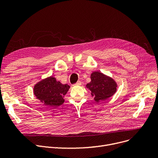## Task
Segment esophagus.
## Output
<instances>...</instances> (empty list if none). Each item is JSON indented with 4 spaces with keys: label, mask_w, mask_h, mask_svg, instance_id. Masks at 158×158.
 Here are the masks:
<instances>
[{
    "label": "esophagus",
    "mask_w": 158,
    "mask_h": 158,
    "mask_svg": "<svg viewBox=\"0 0 158 158\" xmlns=\"http://www.w3.org/2000/svg\"><path fill=\"white\" fill-rule=\"evenodd\" d=\"M81 85V81H77L76 84H74L73 86H80Z\"/></svg>",
    "instance_id": "esophagus-1"
}]
</instances>
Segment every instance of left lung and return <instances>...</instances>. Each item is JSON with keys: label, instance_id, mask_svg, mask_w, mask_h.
<instances>
[{"label": "left lung", "instance_id": "obj_1", "mask_svg": "<svg viewBox=\"0 0 158 158\" xmlns=\"http://www.w3.org/2000/svg\"><path fill=\"white\" fill-rule=\"evenodd\" d=\"M91 82L85 88L91 92L94 101L98 103L112 97L117 90V83L112 77L95 71L91 73Z\"/></svg>", "mask_w": 158, "mask_h": 158}]
</instances>
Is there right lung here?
Listing matches in <instances>:
<instances>
[{
  "instance_id": "obj_1",
  "label": "right lung",
  "mask_w": 158,
  "mask_h": 158,
  "mask_svg": "<svg viewBox=\"0 0 158 158\" xmlns=\"http://www.w3.org/2000/svg\"><path fill=\"white\" fill-rule=\"evenodd\" d=\"M70 88L67 84H62L50 76L38 82L33 88L36 98L48 107H56L64 102V95Z\"/></svg>"
}]
</instances>
